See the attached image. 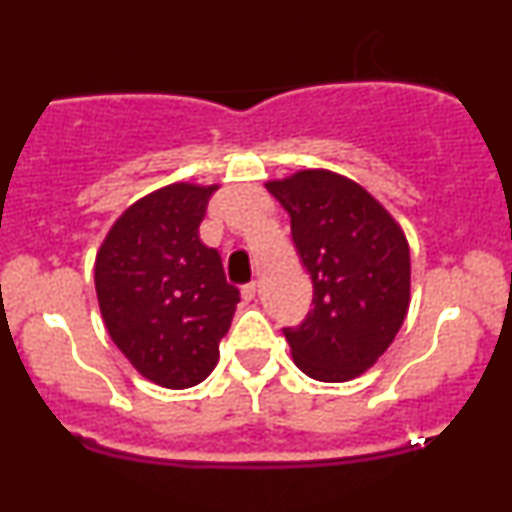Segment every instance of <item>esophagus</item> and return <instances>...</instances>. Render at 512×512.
Wrapping results in <instances>:
<instances>
[{
	"instance_id": "obj_1",
	"label": "esophagus",
	"mask_w": 512,
	"mask_h": 512,
	"mask_svg": "<svg viewBox=\"0 0 512 512\" xmlns=\"http://www.w3.org/2000/svg\"><path fill=\"white\" fill-rule=\"evenodd\" d=\"M240 293H243L245 301H252V298H255V293H257V284H255V281H250V284H245L243 289H240Z\"/></svg>"
}]
</instances>
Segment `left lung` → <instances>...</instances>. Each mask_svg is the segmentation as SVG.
Returning <instances> with one entry per match:
<instances>
[{"label": "left lung", "instance_id": "obj_1", "mask_svg": "<svg viewBox=\"0 0 512 512\" xmlns=\"http://www.w3.org/2000/svg\"><path fill=\"white\" fill-rule=\"evenodd\" d=\"M291 216V238L313 281V310L284 327L296 366L346 383L385 354L409 308V245L361 185L330 170L267 182Z\"/></svg>", "mask_w": 512, "mask_h": 512}]
</instances>
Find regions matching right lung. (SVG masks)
<instances>
[{"label": "right lung", "instance_id": "1", "mask_svg": "<svg viewBox=\"0 0 512 512\" xmlns=\"http://www.w3.org/2000/svg\"><path fill=\"white\" fill-rule=\"evenodd\" d=\"M216 185L175 182L134 202L96 255V293L117 349L151 383L185 390L219 361L240 293L199 240Z\"/></svg>", "mask_w": 512, "mask_h": 512}]
</instances>
